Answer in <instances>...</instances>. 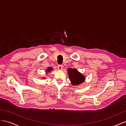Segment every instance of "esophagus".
<instances>
[{"label":"esophagus","instance_id":"1","mask_svg":"<svg viewBox=\"0 0 126 126\" xmlns=\"http://www.w3.org/2000/svg\"><path fill=\"white\" fill-rule=\"evenodd\" d=\"M57 68H58L59 70H62V68H63V65H58V66H57Z\"/></svg>","mask_w":126,"mask_h":126}]
</instances>
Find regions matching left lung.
<instances>
[{"label":"left lung","instance_id":"8db88e82","mask_svg":"<svg viewBox=\"0 0 126 126\" xmlns=\"http://www.w3.org/2000/svg\"><path fill=\"white\" fill-rule=\"evenodd\" d=\"M67 72L70 80L73 85L80 84L84 81L85 77L76 69L69 68L67 69Z\"/></svg>","mask_w":126,"mask_h":126}]
</instances>
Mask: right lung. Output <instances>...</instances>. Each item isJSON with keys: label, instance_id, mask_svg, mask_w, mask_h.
<instances>
[{"label": "right lung", "instance_id": "1", "mask_svg": "<svg viewBox=\"0 0 126 126\" xmlns=\"http://www.w3.org/2000/svg\"><path fill=\"white\" fill-rule=\"evenodd\" d=\"M52 67H48V69H47V71H46V72H49L50 71H52Z\"/></svg>", "mask_w": 126, "mask_h": 126}]
</instances>
